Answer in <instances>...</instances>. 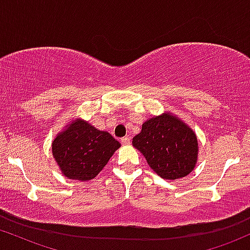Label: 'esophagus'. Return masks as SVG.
Returning a JSON list of instances; mask_svg holds the SVG:
<instances>
[{
	"label": "esophagus",
	"mask_w": 250,
	"mask_h": 250,
	"mask_svg": "<svg viewBox=\"0 0 250 250\" xmlns=\"http://www.w3.org/2000/svg\"><path fill=\"white\" fill-rule=\"evenodd\" d=\"M122 144L123 145H128V144H130V137H123V138H122Z\"/></svg>",
	"instance_id": "obj_1"
}]
</instances>
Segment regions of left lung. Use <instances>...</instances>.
Returning <instances> with one entry per match:
<instances>
[{"instance_id": "1", "label": "left lung", "mask_w": 250, "mask_h": 250, "mask_svg": "<svg viewBox=\"0 0 250 250\" xmlns=\"http://www.w3.org/2000/svg\"><path fill=\"white\" fill-rule=\"evenodd\" d=\"M132 145L143 153L151 169L164 179L186 177L197 163L198 142L195 132L167 112L146 120L142 131L133 137Z\"/></svg>"}]
</instances>
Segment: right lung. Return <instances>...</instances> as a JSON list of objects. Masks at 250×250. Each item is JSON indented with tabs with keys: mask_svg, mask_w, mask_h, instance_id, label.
<instances>
[{
	"mask_svg": "<svg viewBox=\"0 0 250 250\" xmlns=\"http://www.w3.org/2000/svg\"><path fill=\"white\" fill-rule=\"evenodd\" d=\"M120 147L106 131L81 119L73 120L52 143V152L61 172L69 179L91 181Z\"/></svg>",
	"mask_w": 250,
	"mask_h": 250,
	"instance_id": "obj_1",
	"label": "right lung"
}]
</instances>
